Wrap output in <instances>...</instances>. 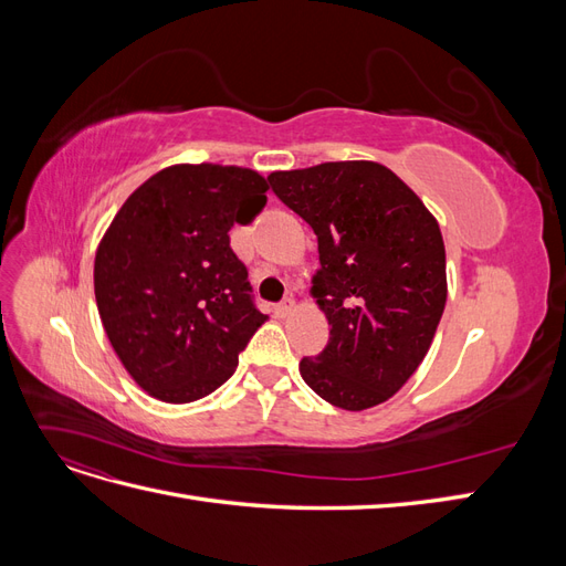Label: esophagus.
<instances>
[{"instance_id": "1", "label": "esophagus", "mask_w": 566, "mask_h": 566, "mask_svg": "<svg viewBox=\"0 0 566 566\" xmlns=\"http://www.w3.org/2000/svg\"><path fill=\"white\" fill-rule=\"evenodd\" d=\"M295 312V302L293 300H283L281 304H276V316H281V318H285V316H290Z\"/></svg>"}]
</instances>
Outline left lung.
<instances>
[{
	"label": "left lung",
	"instance_id": "obj_1",
	"mask_svg": "<svg viewBox=\"0 0 566 566\" xmlns=\"http://www.w3.org/2000/svg\"><path fill=\"white\" fill-rule=\"evenodd\" d=\"M269 186L318 238L312 293L331 339L300 361L304 382L345 410L387 401L422 364L447 306L437 219L380 163L271 172Z\"/></svg>",
	"mask_w": 566,
	"mask_h": 566
}]
</instances>
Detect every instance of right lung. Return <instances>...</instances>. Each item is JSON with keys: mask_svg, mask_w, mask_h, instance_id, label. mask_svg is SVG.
Instances as JSON below:
<instances>
[{"mask_svg": "<svg viewBox=\"0 0 566 566\" xmlns=\"http://www.w3.org/2000/svg\"><path fill=\"white\" fill-rule=\"evenodd\" d=\"M269 184L254 169L172 165L125 200L94 262V295L119 361L144 391L188 403L224 385L266 316L231 250Z\"/></svg>", "mask_w": 566, "mask_h": 566, "instance_id": "right-lung-1", "label": "right lung"}]
</instances>
